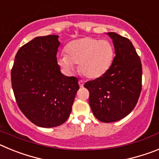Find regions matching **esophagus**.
Returning a JSON list of instances; mask_svg holds the SVG:
<instances>
[{"instance_id": "34e87169", "label": "esophagus", "mask_w": 159, "mask_h": 159, "mask_svg": "<svg viewBox=\"0 0 159 159\" xmlns=\"http://www.w3.org/2000/svg\"><path fill=\"white\" fill-rule=\"evenodd\" d=\"M79 85H80V87H81V88H82V87H84V81L82 80H79Z\"/></svg>"}]
</instances>
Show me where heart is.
Instances as JSON below:
<instances>
[{"label": "heart", "mask_w": 159, "mask_h": 159, "mask_svg": "<svg viewBox=\"0 0 159 159\" xmlns=\"http://www.w3.org/2000/svg\"><path fill=\"white\" fill-rule=\"evenodd\" d=\"M65 55L57 58V63L67 72L79 64V70L84 76L96 79L102 76L111 67L114 48L107 40L84 37L69 42L64 48Z\"/></svg>", "instance_id": "obj_1"}]
</instances>
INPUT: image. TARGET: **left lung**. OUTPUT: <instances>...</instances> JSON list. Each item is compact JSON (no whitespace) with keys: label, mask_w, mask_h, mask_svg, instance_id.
Segmentation results:
<instances>
[{"label":"left lung","mask_w":159,"mask_h":159,"mask_svg":"<svg viewBox=\"0 0 159 159\" xmlns=\"http://www.w3.org/2000/svg\"><path fill=\"white\" fill-rule=\"evenodd\" d=\"M116 57L105 74L88 81L89 104L94 116L102 123H112L126 117L138 102L142 91V64L129 39L108 32Z\"/></svg>","instance_id":"obj_1"}]
</instances>
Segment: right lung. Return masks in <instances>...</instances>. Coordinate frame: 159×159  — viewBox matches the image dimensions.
I'll return each mask as SVG.
<instances>
[{
  "instance_id": "add662e5",
  "label": "right lung",
  "mask_w": 159,
  "mask_h": 159,
  "mask_svg": "<svg viewBox=\"0 0 159 159\" xmlns=\"http://www.w3.org/2000/svg\"><path fill=\"white\" fill-rule=\"evenodd\" d=\"M57 35L38 36L18 50L11 70L14 96L20 110L41 127L63 124L69 117L80 87L78 79L60 72Z\"/></svg>"
}]
</instances>
